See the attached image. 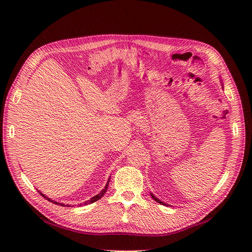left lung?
Masks as SVG:
<instances>
[{"instance_id":"8db88e82","label":"left lung","mask_w":252,"mask_h":252,"mask_svg":"<svg viewBox=\"0 0 252 252\" xmlns=\"http://www.w3.org/2000/svg\"><path fill=\"white\" fill-rule=\"evenodd\" d=\"M150 194H151V197H152V199H154V200H155L156 202H158V203H159V204H162V205H166V204H165L164 202H162L161 200H158V197H157V196H155V195H154V194H152V193H150Z\"/></svg>"}]
</instances>
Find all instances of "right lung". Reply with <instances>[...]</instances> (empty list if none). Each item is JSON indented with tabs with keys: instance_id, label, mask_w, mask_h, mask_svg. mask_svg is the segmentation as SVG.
Listing matches in <instances>:
<instances>
[{
	"instance_id": "right-lung-1",
	"label": "right lung",
	"mask_w": 252,
	"mask_h": 252,
	"mask_svg": "<svg viewBox=\"0 0 252 252\" xmlns=\"http://www.w3.org/2000/svg\"><path fill=\"white\" fill-rule=\"evenodd\" d=\"M109 182H110V178L108 179V181H107V183H106V185H105V187L102 189V191L100 192V193H97L96 195H94V196H93V197H91V199L90 200H88V201H86V202H84V205H87V204H90V203H94V202H96L97 200H100L101 199V197L105 194V192L106 191H107V189H108V184H109ZM40 193H41V195H43L44 197H45V199H47L48 201H50V202H52V203H55V204H57V205H61V206H64V207H65V206H66V207H71V205H68V204H63V203H59V202H56V201H53V200H51V199H49V197L48 196H46V195H45L44 193H42L41 191H39ZM82 204H80L79 206H81ZM73 206V205H72Z\"/></svg>"
}]
</instances>
